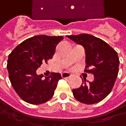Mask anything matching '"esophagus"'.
<instances>
[{"mask_svg":"<svg viewBox=\"0 0 126 126\" xmlns=\"http://www.w3.org/2000/svg\"><path fill=\"white\" fill-rule=\"evenodd\" d=\"M62 77L63 79H67V78H70L71 77V74L70 73H67V72H64L62 73Z\"/></svg>","mask_w":126,"mask_h":126,"instance_id":"esophagus-1","label":"esophagus"}]
</instances>
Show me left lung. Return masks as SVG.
Returning a JSON list of instances; mask_svg holds the SVG:
<instances>
[{
    "instance_id": "1",
    "label": "left lung",
    "mask_w": 126,
    "mask_h": 126,
    "mask_svg": "<svg viewBox=\"0 0 126 126\" xmlns=\"http://www.w3.org/2000/svg\"><path fill=\"white\" fill-rule=\"evenodd\" d=\"M67 37L84 47L86 55L85 72L94 76L93 82L86 83L84 79L80 88L73 89L75 99L88 105L101 102L111 93L117 79L120 64L117 53L105 41L92 35Z\"/></svg>"
}]
</instances>
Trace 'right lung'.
I'll use <instances>...</instances> for the list:
<instances>
[{"label":"right lung","mask_w":126,"mask_h":126,"mask_svg":"<svg viewBox=\"0 0 126 126\" xmlns=\"http://www.w3.org/2000/svg\"><path fill=\"white\" fill-rule=\"evenodd\" d=\"M62 39V36H33L18 44L9 55L6 67L10 82L26 102L39 105L53 97L61 74L51 73L42 79L43 75H38L36 70L42 62L47 63L53 58Z\"/></svg>","instance_id":"right-lung-1"}]
</instances>
